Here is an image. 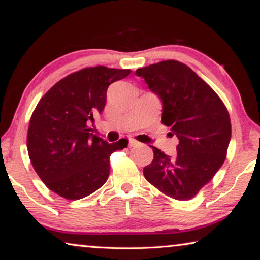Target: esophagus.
<instances>
[{"mask_svg": "<svg viewBox=\"0 0 260 260\" xmlns=\"http://www.w3.org/2000/svg\"><path fill=\"white\" fill-rule=\"evenodd\" d=\"M139 145H140V142L134 140V139H129V146L131 147H135V146H139Z\"/></svg>", "mask_w": 260, "mask_h": 260, "instance_id": "1", "label": "esophagus"}]
</instances>
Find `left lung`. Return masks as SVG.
<instances>
[{
  "label": "left lung",
  "instance_id": "left-lung-1",
  "mask_svg": "<svg viewBox=\"0 0 260 260\" xmlns=\"http://www.w3.org/2000/svg\"><path fill=\"white\" fill-rule=\"evenodd\" d=\"M135 73L161 99L162 123L179 139L174 157L152 146L154 158L143 175L167 196L190 200L225 161L231 139L226 107L203 79L177 60L160 61Z\"/></svg>",
  "mask_w": 260,
  "mask_h": 260
}]
</instances>
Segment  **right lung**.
<instances>
[{
    "instance_id": "add662e5",
    "label": "right lung",
    "mask_w": 260,
    "mask_h": 260,
    "mask_svg": "<svg viewBox=\"0 0 260 260\" xmlns=\"http://www.w3.org/2000/svg\"><path fill=\"white\" fill-rule=\"evenodd\" d=\"M131 70L94 67L65 77L45 93L31 115L28 153L34 169L50 190L80 200L102 187L110 175V156L128 140L108 143L93 134L107 88Z\"/></svg>"
}]
</instances>
